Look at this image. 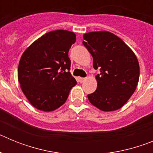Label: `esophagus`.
Instances as JSON below:
<instances>
[{
    "instance_id": "1",
    "label": "esophagus",
    "mask_w": 153,
    "mask_h": 153,
    "mask_svg": "<svg viewBox=\"0 0 153 153\" xmlns=\"http://www.w3.org/2000/svg\"><path fill=\"white\" fill-rule=\"evenodd\" d=\"M86 79V78H83V77H79V81L80 82V83H83V82H85Z\"/></svg>"
}]
</instances>
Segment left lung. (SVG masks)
I'll list each match as a JSON object with an SVG mask.
<instances>
[{"label":"left lung","instance_id":"8db88e82","mask_svg":"<svg viewBox=\"0 0 153 153\" xmlns=\"http://www.w3.org/2000/svg\"><path fill=\"white\" fill-rule=\"evenodd\" d=\"M83 44L93 56V66L100 69L96 76L97 88L89 101L102 111L120 109L136 89L140 65L134 52L117 35L108 31L83 34Z\"/></svg>","mask_w":153,"mask_h":153}]
</instances>
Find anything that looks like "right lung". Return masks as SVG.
<instances>
[{
  "label": "right lung",
  "instance_id": "add662e5",
  "mask_svg": "<svg viewBox=\"0 0 153 153\" xmlns=\"http://www.w3.org/2000/svg\"><path fill=\"white\" fill-rule=\"evenodd\" d=\"M76 42V34L66 30L46 33L23 53L17 77L23 93L39 110L53 111L67 100L76 86L70 69L69 50Z\"/></svg>",
  "mask_w": 153,
  "mask_h": 153
}]
</instances>
